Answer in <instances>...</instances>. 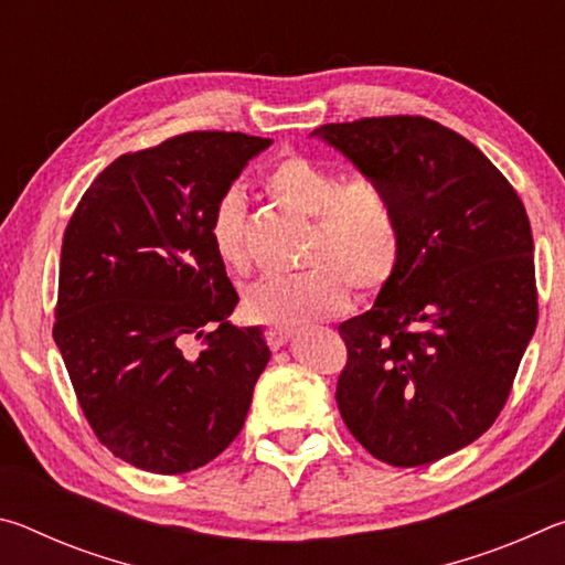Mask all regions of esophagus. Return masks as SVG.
Returning a JSON list of instances; mask_svg holds the SVG:
<instances>
[{
	"instance_id": "obj_1",
	"label": "esophagus",
	"mask_w": 565,
	"mask_h": 565,
	"mask_svg": "<svg viewBox=\"0 0 565 565\" xmlns=\"http://www.w3.org/2000/svg\"><path fill=\"white\" fill-rule=\"evenodd\" d=\"M294 329H284V327H274V329H269L266 331V341H269V347L271 349H281L286 341H289L291 337H294Z\"/></svg>"
}]
</instances>
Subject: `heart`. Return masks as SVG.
Listing matches in <instances>:
<instances>
[{
	"label": "heart",
	"instance_id": "obj_1",
	"mask_svg": "<svg viewBox=\"0 0 565 565\" xmlns=\"http://www.w3.org/2000/svg\"><path fill=\"white\" fill-rule=\"evenodd\" d=\"M266 186L284 204L311 216L301 256L309 269L254 281L244 296L248 317L269 327H303L347 309L349 284L371 294L394 276L401 228L396 206L379 181L343 179L321 161L286 157L269 171ZM209 236L228 271H248V214L238 186H228L216 199Z\"/></svg>",
	"mask_w": 565,
	"mask_h": 565
}]
</instances>
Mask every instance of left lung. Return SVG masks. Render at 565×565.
<instances>
[{
  "label": "left lung",
  "instance_id": "8db88e82",
  "mask_svg": "<svg viewBox=\"0 0 565 565\" xmlns=\"http://www.w3.org/2000/svg\"><path fill=\"white\" fill-rule=\"evenodd\" d=\"M311 137L388 191L401 228L394 276L339 327L341 418L379 461L434 463L489 431L533 339L529 216L483 151L438 121L374 117Z\"/></svg>",
  "mask_w": 565,
  "mask_h": 565
}]
</instances>
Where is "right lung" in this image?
I'll return each mask as SVG.
<instances>
[{
  "label": "right lung",
  "mask_w": 565,
  "mask_h": 565,
  "mask_svg": "<svg viewBox=\"0 0 565 565\" xmlns=\"http://www.w3.org/2000/svg\"><path fill=\"white\" fill-rule=\"evenodd\" d=\"M271 139L191 131L124 154L64 232L54 341L84 416L114 456L186 473L242 431L271 359L212 246L216 199ZM203 339V349L190 343Z\"/></svg>",
  "instance_id": "obj_1"
}]
</instances>
